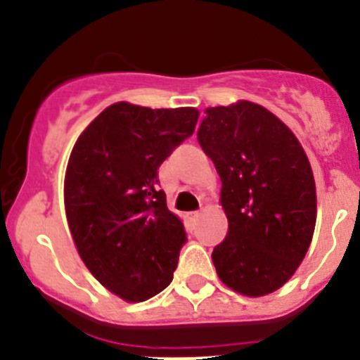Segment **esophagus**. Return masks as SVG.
Here are the masks:
<instances>
[{"label": "esophagus", "mask_w": 360, "mask_h": 360, "mask_svg": "<svg viewBox=\"0 0 360 360\" xmlns=\"http://www.w3.org/2000/svg\"><path fill=\"white\" fill-rule=\"evenodd\" d=\"M198 216H200V211H191V212H188V219H190V221H197L198 219Z\"/></svg>", "instance_id": "obj_1"}]
</instances>
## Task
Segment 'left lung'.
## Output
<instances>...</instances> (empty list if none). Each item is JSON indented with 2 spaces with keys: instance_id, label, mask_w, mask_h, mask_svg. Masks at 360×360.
Here are the masks:
<instances>
[{
  "instance_id": "8db88e82",
  "label": "left lung",
  "mask_w": 360,
  "mask_h": 360,
  "mask_svg": "<svg viewBox=\"0 0 360 360\" xmlns=\"http://www.w3.org/2000/svg\"><path fill=\"white\" fill-rule=\"evenodd\" d=\"M198 144L221 179L229 232L212 250L219 280L250 297L271 294L301 265L316 221L311 167L295 135L251 102L211 107Z\"/></svg>"
}]
</instances>
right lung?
Listing matches in <instances>:
<instances>
[{
	"instance_id": "add662e5",
	"label": "right lung",
	"mask_w": 360,
	"mask_h": 360,
	"mask_svg": "<svg viewBox=\"0 0 360 360\" xmlns=\"http://www.w3.org/2000/svg\"><path fill=\"white\" fill-rule=\"evenodd\" d=\"M198 110L107 107L77 139L65 177L75 246L93 276L128 302L169 287L188 240L158 169L195 130Z\"/></svg>"
}]
</instances>
